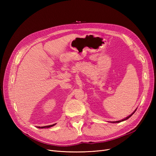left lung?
I'll list each match as a JSON object with an SVG mask.
<instances>
[{"label": "left lung", "mask_w": 156, "mask_h": 156, "mask_svg": "<svg viewBox=\"0 0 156 156\" xmlns=\"http://www.w3.org/2000/svg\"><path fill=\"white\" fill-rule=\"evenodd\" d=\"M136 109H135V110L133 111V112H132L130 115H129L128 116H127L126 118H125V119H122V120H119V121H115V122H111V123H119V122H121L125 121V120H126L128 119L129 118H130V117H131L132 115H133L134 114V113H135V112L136 111Z\"/></svg>", "instance_id": "8db88e82"}]
</instances>
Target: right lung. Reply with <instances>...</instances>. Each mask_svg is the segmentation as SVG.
<instances>
[{
  "label": "right lung",
  "mask_w": 156,
  "mask_h": 156,
  "mask_svg": "<svg viewBox=\"0 0 156 156\" xmlns=\"http://www.w3.org/2000/svg\"><path fill=\"white\" fill-rule=\"evenodd\" d=\"M55 125H56V124H54L53 125H50V126H41V127H39V126H37V127H38V128H40V129H44V128H49V127H53Z\"/></svg>",
  "instance_id": "right-lung-1"
}]
</instances>
